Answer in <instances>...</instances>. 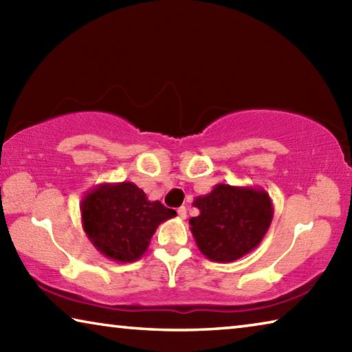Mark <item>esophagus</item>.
<instances>
[{"mask_svg": "<svg viewBox=\"0 0 352 352\" xmlns=\"http://www.w3.org/2000/svg\"><path fill=\"white\" fill-rule=\"evenodd\" d=\"M177 212H178V217H180L182 220L186 219V208H184V206H180V208H178Z\"/></svg>", "mask_w": 352, "mask_h": 352, "instance_id": "esophagus-1", "label": "esophagus"}]
</instances>
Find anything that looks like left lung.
Instances as JSON below:
<instances>
[{"label": "left lung", "mask_w": 352, "mask_h": 352, "mask_svg": "<svg viewBox=\"0 0 352 352\" xmlns=\"http://www.w3.org/2000/svg\"><path fill=\"white\" fill-rule=\"evenodd\" d=\"M197 217L190 233L201 254L214 262H233L264 239L273 219L270 195L262 188L219 183L210 194L195 197Z\"/></svg>", "instance_id": "left-lung-1"}]
</instances>
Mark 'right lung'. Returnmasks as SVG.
<instances>
[{
  "mask_svg": "<svg viewBox=\"0 0 352 352\" xmlns=\"http://www.w3.org/2000/svg\"><path fill=\"white\" fill-rule=\"evenodd\" d=\"M162 201L148 200L132 182L100 183L80 201L82 226L105 258L116 262L140 259L158 225L175 217Z\"/></svg>",
  "mask_w": 352,
  "mask_h": 352,
  "instance_id": "1",
  "label": "right lung"
}]
</instances>
